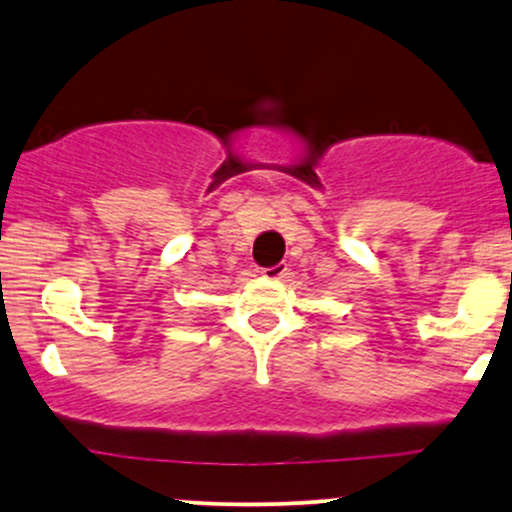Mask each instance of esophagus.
<instances>
[{"instance_id": "34e87169", "label": "esophagus", "mask_w": 512, "mask_h": 512, "mask_svg": "<svg viewBox=\"0 0 512 512\" xmlns=\"http://www.w3.org/2000/svg\"><path fill=\"white\" fill-rule=\"evenodd\" d=\"M287 263H275V266H270V268H263L261 273H263V278H270V280H282V278H287Z\"/></svg>"}]
</instances>
